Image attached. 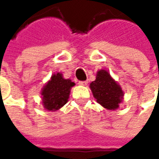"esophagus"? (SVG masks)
Returning a JSON list of instances; mask_svg holds the SVG:
<instances>
[{"label": "esophagus", "mask_w": 159, "mask_h": 159, "mask_svg": "<svg viewBox=\"0 0 159 159\" xmlns=\"http://www.w3.org/2000/svg\"><path fill=\"white\" fill-rule=\"evenodd\" d=\"M79 85H82V86H86L88 82L87 81H79Z\"/></svg>", "instance_id": "esophagus-1"}]
</instances>
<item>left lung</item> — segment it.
<instances>
[{
  "instance_id": "obj_1",
  "label": "left lung",
  "mask_w": 159,
  "mask_h": 159,
  "mask_svg": "<svg viewBox=\"0 0 159 159\" xmlns=\"http://www.w3.org/2000/svg\"><path fill=\"white\" fill-rule=\"evenodd\" d=\"M90 89L97 102L107 110H116L123 101L122 88L106 70L97 72L96 79L90 83Z\"/></svg>"
}]
</instances>
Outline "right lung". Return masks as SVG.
<instances>
[{"instance_id":"right-lung-1","label":"right lung","mask_w":159,"mask_h":159,"mask_svg":"<svg viewBox=\"0 0 159 159\" xmlns=\"http://www.w3.org/2000/svg\"><path fill=\"white\" fill-rule=\"evenodd\" d=\"M75 85L71 80L65 79L60 72L52 74L42 90V105L48 111H57L68 102L70 89Z\"/></svg>"}]
</instances>
